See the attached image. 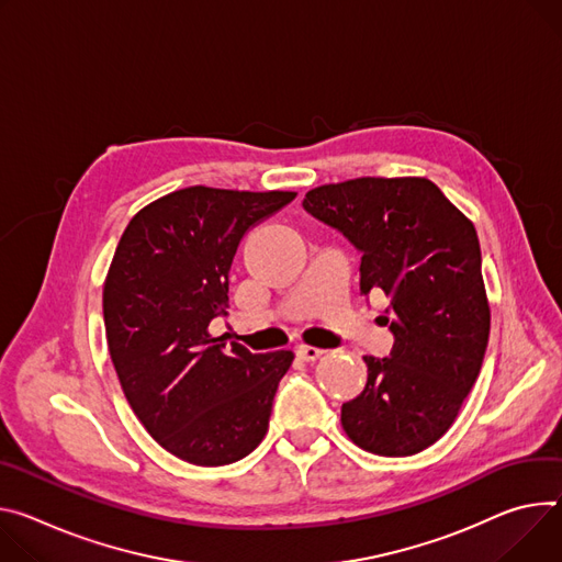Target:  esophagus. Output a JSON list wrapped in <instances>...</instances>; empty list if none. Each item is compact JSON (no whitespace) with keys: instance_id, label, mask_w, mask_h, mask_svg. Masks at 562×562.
Wrapping results in <instances>:
<instances>
[{"instance_id":"esophagus-1","label":"esophagus","mask_w":562,"mask_h":562,"mask_svg":"<svg viewBox=\"0 0 562 562\" xmlns=\"http://www.w3.org/2000/svg\"><path fill=\"white\" fill-rule=\"evenodd\" d=\"M295 353L300 356L302 361L312 363V361H318L325 351H323L321 347H312V345H297V347H295Z\"/></svg>"}]
</instances>
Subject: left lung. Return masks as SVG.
I'll use <instances>...</instances> for the list:
<instances>
[{
	"instance_id": "8db88e82",
	"label": "left lung",
	"mask_w": 562,
	"mask_h": 562,
	"mask_svg": "<svg viewBox=\"0 0 562 562\" xmlns=\"http://www.w3.org/2000/svg\"><path fill=\"white\" fill-rule=\"evenodd\" d=\"M302 209L361 252V295L390 300V356H363L368 383L342 403V428L368 452L415 454L452 426L484 363L491 312L475 226L415 177L321 186Z\"/></svg>"
}]
</instances>
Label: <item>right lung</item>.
Instances as JSON below:
<instances>
[{
	"instance_id": "add662e5",
	"label": "right lung",
	"mask_w": 562,
	"mask_h": 562,
	"mask_svg": "<svg viewBox=\"0 0 562 562\" xmlns=\"http://www.w3.org/2000/svg\"><path fill=\"white\" fill-rule=\"evenodd\" d=\"M295 192L186 188L127 224L103 289L112 361L134 415L168 452L224 467L258 448L293 353H252L209 327L226 316L244 235Z\"/></svg>"
}]
</instances>
